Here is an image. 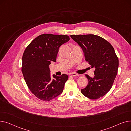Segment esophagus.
<instances>
[{"label": "esophagus", "mask_w": 131, "mask_h": 131, "mask_svg": "<svg viewBox=\"0 0 131 131\" xmlns=\"http://www.w3.org/2000/svg\"><path fill=\"white\" fill-rule=\"evenodd\" d=\"M70 76H72V77H76V76H78V75L75 73H72L70 74Z\"/></svg>", "instance_id": "34e87169"}]
</instances>
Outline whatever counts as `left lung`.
<instances>
[{
    "label": "left lung",
    "instance_id": "1",
    "mask_svg": "<svg viewBox=\"0 0 131 131\" xmlns=\"http://www.w3.org/2000/svg\"><path fill=\"white\" fill-rule=\"evenodd\" d=\"M82 48L85 60L94 68V76L86 75L88 84L81 93L91 99L104 96L111 90L117 74L119 60L113 46L107 41L94 34L71 35Z\"/></svg>",
    "mask_w": 131,
    "mask_h": 131
}]
</instances>
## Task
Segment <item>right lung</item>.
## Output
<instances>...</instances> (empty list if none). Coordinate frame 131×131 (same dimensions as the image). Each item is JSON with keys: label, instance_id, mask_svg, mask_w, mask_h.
<instances>
[{"label": "right lung", "instance_id": "right-lung-1", "mask_svg": "<svg viewBox=\"0 0 131 131\" xmlns=\"http://www.w3.org/2000/svg\"><path fill=\"white\" fill-rule=\"evenodd\" d=\"M66 35L43 34L26 47L22 56V71L26 83L38 98L49 101L63 91L68 76L50 75L49 66L56 62L59 48L70 40Z\"/></svg>", "mask_w": 131, "mask_h": 131}]
</instances>
